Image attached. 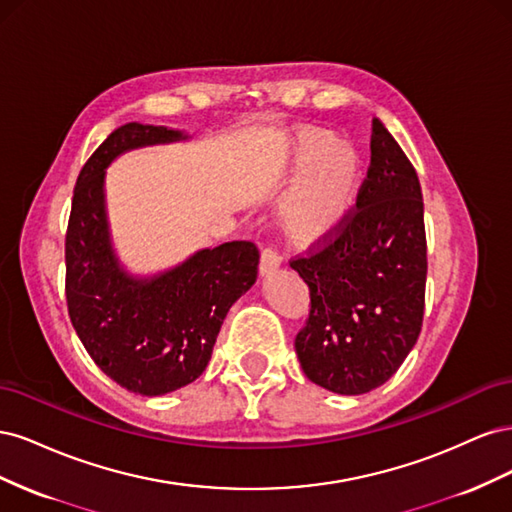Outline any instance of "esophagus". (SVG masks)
<instances>
[{
  "label": "esophagus",
  "instance_id": "34e87169",
  "mask_svg": "<svg viewBox=\"0 0 512 512\" xmlns=\"http://www.w3.org/2000/svg\"><path fill=\"white\" fill-rule=\"evenodd\" d=\"M282 265V254L275 250L273 245H267L265 250H262L260 254V271L267 273V271H273Z\"/></svg>",
  "mask_w": 512,
  "mask_h": 512
}]
</instances>
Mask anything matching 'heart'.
Segmentation results:
<instances>
[{"label":"heart","mask_w":512,"mask_h":512,"mask_svg":"<svg viewBox=\"0 0 512 512\" xmlns=\"http://www.w3.org/2000/svg\"><path fill=\"white\" fill-rule=\"evenodd\" d=\"M297 162L303 164V175L286 198L282 218L292 235L312 237L344 213L359 160L344 138L309 130L299 136Z\"/></svg>","instance_id":"heart-1"}]
</instances>
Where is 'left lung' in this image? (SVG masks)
Wrapping results in <instances>:
<instances>
[{
  "label": "left lung",
  "instance_id": "left-lung-1",
  "mask_svg": "<svg viewBox=\"0 0 512 512\" xmlns=\"http://www.w3.org/2000/svg\"><path fill=\"white\" fill-rule=\"evenodd\" d=\"M290 267L309 288L294 339L305 376L339 395L378 389L416 344L427 282L421 183L378 119L356 205Z\"/></svg>",
  "mask_w": 512,
  "mask_h": 512
}]
</instances>
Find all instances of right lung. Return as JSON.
I'll return each mask as SVG.
<instances>
[{
	"label": "right lung",
	"instance_id": "right-lung-1",
	"mask_svg": "<svg viewBox=\"0 0 512 512\" xmlns=\"http://www.w3.org/2000/svg\"><path fill=\"white\" fill-rule=\"evenodd\" d=\"M188 138L126 123L91 153L74 185L66 232V301L94 363L123 389L158 397L203 374L222 322L258 275V247L228 241L138 280L119 267L108 235L104 170L123 151Z\"/></svg>",
	"mask_w": 512,
	"mask_h": 512
}]
</instances>
